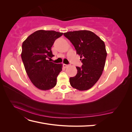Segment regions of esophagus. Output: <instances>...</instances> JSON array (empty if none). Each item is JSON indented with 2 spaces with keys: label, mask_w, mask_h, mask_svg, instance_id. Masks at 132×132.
Wrapping results in <instances>:
<instances>
[{
  "label": "esophagus",
  "mask_w": 132,
  "mask_h": 132,
  "mask_svg": "<svg viewBox=\"0 0 132 132\" xmlns=\"http://www.w3.org/2000/svg\"><path fill=\"white\" fill-rule=\"evenodd\" d=\"M63 67H64V68H67L69 67V65H68V64H64Z\"/></svg>",
  "instance_id": "esophagus-1"
}]
</instances>
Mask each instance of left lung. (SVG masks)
<instances>
[{
  "label": "left lung",
  "instance_id": "left-lung-1",
  "mask_svg": "<svg viewBox=\"0 0 132 132\" xmlns=\"http://www.w3.org/2000/svg\"><path fill=\"white\" fill-rule=\"evenodd\" d=\"M64 35L82 58V65L77 67V75L69 79L70 85L80 91L88 90L98 80L104 69L107 57L105 43L90 31H69Z\"/></svg>",
  "mask_w": 132,
  "mask_h": 132
}]
</instances>
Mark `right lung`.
<instances>
[{"instance_id":"obj_1","label":"right lung","mask_w":132,"mask_h":132,"mask_svg":"<svg viewBox=\"0 0 132 132\" xmlns=\"http://www.w3.org/2000/svg\"><path fill=\"white\" fill-rule=\"evenodd\" d=\"M63 34L55 31L38 30L22 43L21 58L25 70L31 81L39 89L48 90L56 85L62 64L54 63L48 59L54 56L51 47Z\"/></svg>"}]
</instances>
